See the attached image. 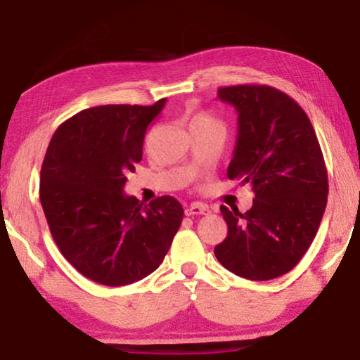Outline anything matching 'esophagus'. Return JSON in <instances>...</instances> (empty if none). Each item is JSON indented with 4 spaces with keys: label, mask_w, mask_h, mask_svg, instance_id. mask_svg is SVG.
<instances>
[{
    "label": "esophagus",
    "mask_w": 360,
    "mask_h": 360,
    "mask_svg": "<svg viewBox=\"0 0 360 360\" xmlns=\"http://www.w3.org/2000/svg\"><path fill=\"white\" fill-rule=\"evenodd\" d=\"M205 216V214H210V208L208 205L205 203H192L188 205L186 208V216Z\"/></svg>",
    "instance_id": "34e87169"
}]
</instances>
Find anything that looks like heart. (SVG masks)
I'll return each instance as SVG.
<instances>
[{"mask_svg":"<svg viewBox=\"0 0 360 360\" xmlns=\"http://www.w3.org/2000/svg\"><path fill=\"white\" fill-rule=\"evenodd\" d=\"M192 122H216L214 119L211 117V115H208V114H197L193 117V120Z\"/></svg>","mask_w":360,"mask_h":360,"instance_id":"1","label":"heart"}]
</instances>
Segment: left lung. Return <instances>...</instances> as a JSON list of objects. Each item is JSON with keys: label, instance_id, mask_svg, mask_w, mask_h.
<instances>
[{"label": "left lung", "instance_id": "1", "mask_svg": "<svg viewBox=\"0 0 360 360\" xmlns=\"http://www.w3.org/2000/svg\"><path fill=\"white\" fill-rule=\"evenodd\" d=\"M219 100L238 112L230 179L252 186V208L241 214L221 206L229 233L217 260L241 278L266 281L290 271L308 251L328 193L322 150L298 103L268 85H230Z\"/></svg>", "mask_w": 360, "mask_h": 360}]
</instances>
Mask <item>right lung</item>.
<instances>
[{"label": "right lung", "mask_w": 360, "mask_h": 360, "mask_svg": "<svg viewBox=\"0 0 360 360\" xmlns=\"http://www.w3.org/2000/svg\"><path fill=\"white\" fill-rule=\"evenodd\" d=\"M105 105L65 120L49 143L39 198L60 252L85 278L125 285L168 252L184 210L173 197L149 205L124 192L143 158L146 130L165 106Z\"/></svg>", "instance_id": "add662e5"}]
</instances>
